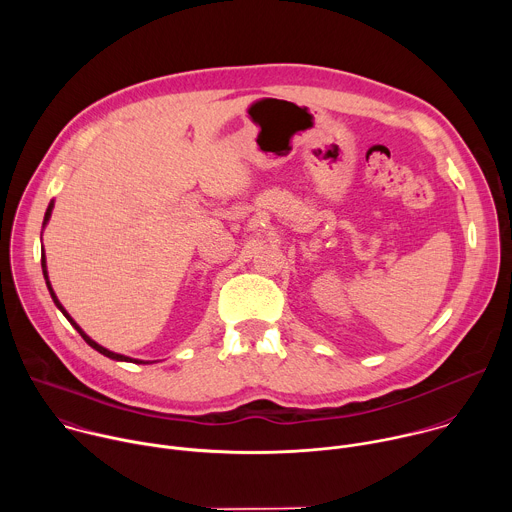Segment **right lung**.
Returning a JSON list of instances; mask_svg holds the SVG:
<instances>
[{"instance_id": "obj_1", "label": "right lung", "mask_w": 512, "mask_h": 512, "mask_svg": "<svg viewBox=\"0 0 512 512\" xmlns=\"http://www.w3.org/2000/svg\"><path fill=\"white\" fill-rule=\"evenodd\" d=\"M50 212H52V204L48 206V210H46V216H44V223L48 221V218H50ZM42 271H44V279H46V285H48V289H50V296H52V300H54V304L58 306V310L68 318V322L72 324V326H75L77 328V332L83 336V340L89 344V346H93L97 352H101V354H105V356H109V358H113V360H129V362H137V360H133V358H127V356H123V354H117V352H111V350H107V348H103L101 344H97L95 340H91L79 326H77V322L75 320H72L68 314H66V310L60 306V302L56 300V296H54V291H52V287H50V281H48V275H46V261H44V255H42ZM141 362V360H139Z\"/></svg>"}]
</instances>
